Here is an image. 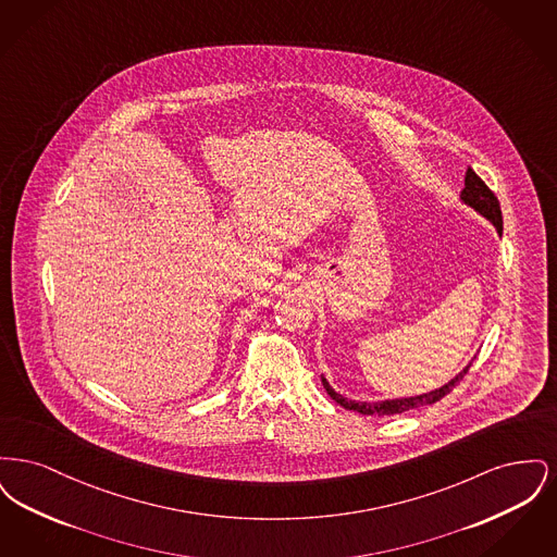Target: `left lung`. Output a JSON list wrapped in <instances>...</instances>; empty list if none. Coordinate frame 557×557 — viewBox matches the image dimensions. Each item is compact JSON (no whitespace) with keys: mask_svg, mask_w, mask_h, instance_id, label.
Instances as JSON below:
<instances>
[{"mask_svg":"<svg viewBox=\"0 0 557 557\" xmlns=\"http://www.w3.org/2000/svg\"><path fill=\"white\" fill-rule=\"evenodd\" d=\"M461 200H463L468 207H472L474 211L480 212L482 216H486V219L497 227V234H499V236L504 234V216H502L499 200H497V196L488 189V186L478 177L476 173H474V169H468V171H466V187L461 189ZM470 366H472V363H470ZM470 366L463 368V371H459V373L450 380L449 384H445V386H441V388H436V391H432V393H425V395H420V397L380 400V403H357V400H348V398L343 397V395H338V393L327 384L325 377H321V382H323L327 395L334 398L338 405H343L345 409L363 413V416H397V413L416 409V407L432 405V403L441 400L445 395H449L450 391L463 380V375L468 373Z\"/></svg>","mask_w":557,"mask_h":557,"instance_id":"8db88e82","label":"left lung"}]
</instances>
